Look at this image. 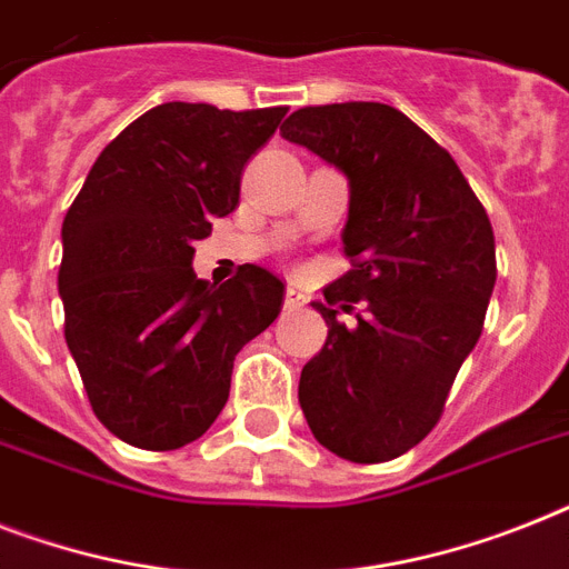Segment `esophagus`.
Wrapping results in <instances>:
<instances>
[{"label":"esophagus","mask_w":569,"mask_h":569,"mask_svg":"<svg viewBox=\"0 0 569 569\" xmlns=\"http://www.w3.org/2000/svg\"><path fill=\"white\" fill-rule=\"evenodd\" d=\"M283 303H286V309H289V312H295V309H300L303 303H307V295L300 292L298 286H289V289H286Z\"/></svg>","instance_id":"esophagus-1"}]
</instances>
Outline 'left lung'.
<instances>
[{"label":"left lung","mask_w":569,"mask_h":569,"mask_svg":"<svg viewBox=\"0 0 569 569\" xmlns=\"http://www.w3.org/2000/svg\"><path fill=\"white\" fill-rule=\"evenodd\" d=\"M280 133L350 187V271L312 303L330 330L300 371V409L341 459H397L432 432L482 336L497 280L491 221L447 149L389 104L300 108ZM359 299L366 316L345 328L331 307Z\"/></svg>","instance_id":"1"}]
</instances>
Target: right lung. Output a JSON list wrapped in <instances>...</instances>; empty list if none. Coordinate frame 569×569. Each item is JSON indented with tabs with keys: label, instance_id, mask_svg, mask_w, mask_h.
Segmentation results:
<instances>
[{
	"label": "right lung",
	"instance_id": "right-lung-1",
	"mask_svg": "<svg viewBox=\"0 0 569 569\" xmlns=\"http://www.w3.org/2000/svg\"><path fill=\"white\" fill-rule=\"evenodd\" d=\"M286 108L166 101L92 163L63 219V336L96 418L142 450H178L228 403L239 350L280 316L283 283L242 266L224 286L192 271L212 219L237 210L244 163Z\"/></svg>",
	"mask_w": 569,
	"mask_h": 569
}]
</instances>
